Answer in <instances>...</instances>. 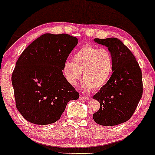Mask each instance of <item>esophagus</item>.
I'll return each mask as SVG.
<instances>
[{
  "label": "esophagus",
  "instance_id": "34e87169",
  "mask_svg": "<svg viewBox=\"0 0 155 155\" xmlns=\"http://www.w3.org/2000/svg\"><path fill=\"white\" fill-rule=\"evenodd\" d=\"M80 99L83 100H90V97L88 96H84V95H80Z\"/></svg>",
  "mask_w": 155,
  "mask_h": 155
}]
</instances>
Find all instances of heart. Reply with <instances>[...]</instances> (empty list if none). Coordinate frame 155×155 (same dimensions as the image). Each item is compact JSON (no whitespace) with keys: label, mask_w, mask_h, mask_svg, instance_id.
<instances>
[{"label":"heart","mask_w":155,"mask_h":155,"mask_svg":"<svg viewBox=\"0 0 155 155\" xmlns=\"http://www.w3.org/2000/svg\"><path fill=\"white\" fill-rule=\"evenodd\" d=\"M72 61L64 62L62 72L72 86H76L83 74L85 91L99 90L106 85L114 69L112 53L106 48L85 45L75 52Z\"/></svg>","instance_id":"heart-1"}]
</instances>
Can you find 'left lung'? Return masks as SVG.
Returning <instances> with one entry per match:
<instances>
[{
  "mask_svg": "<svg viewBox=\"0 0 155 155\" xmlns=\"http://www.w3.org/2000/svg\"><path fill=\"white\" fill-rule=\"evenodd\" d=\"M112 53L114 69L110 79L93 96L100 107L93 114L98 124L114 126L124 123L133 115L143 94L142 72L136 58L117 38L94 39Z\"/></svg>",
  "mask_w": 155,
  "mask_h": 155,
  "instance_id": "left-lung-1",
  "label": "left lung"
}]
</instances>
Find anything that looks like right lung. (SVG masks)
<instances>
[{"label": "right lung", "instance_id": "obj_1", "mask_svg": "<svg viewBox=\"0 0 155 155\" xmlns=\"http://www.w3.org/2000/svg\"><path fill=\"white\" fill-rule=\"evenodd\" d=\"M78 41L67 34H45L19 57L12 83L17 110L29 122L53 124L60 119L69 101L79 98L62 72Z\"/></svg>", "mask_w": 155, "mask_h": 155}]
</instances>
